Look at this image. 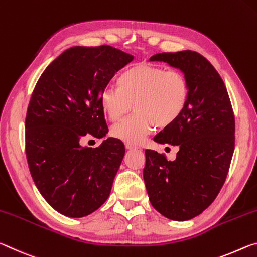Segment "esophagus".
<instances>
[{
  "mask_svg": "<svg viewBox=\"0 0 257 257\" xmlns=\"http://www.w3.org/2000/svg\"><path fill=\"white\" fill-rule=\"evenodd\" d=\"M125 147H126V149H128V150H132V149H139V147L134 146V145H131V144H126V145H125Z\"/></svg>",
  "mask_w": 257,
  "mask_h": 257,
  "instance_id": "esophagus-1",
  "label": "esophagus"
}]
</instances>
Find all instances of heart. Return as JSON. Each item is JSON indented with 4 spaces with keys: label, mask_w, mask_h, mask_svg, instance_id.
<instances>
[{
    "label": "heart",
    "mask_w": 257,
    "mask_h": 257,
    "mask_svg": "<svg viewBox=\"0 0 257 257\" xmlns=\"http://www.w3.org/2000/svg\"><path fill=\"white\" fill-rule=\"evenodd\" d=\"M189 101V83L179 70H166L153 64H137L117 77V89L101 91L99 102L108 119L115 121L130 111H136L111 127V136L138 145L155 126L165 128L174 124Z\"/></svg>",
    "instance_id": "1"
}]
</instances>
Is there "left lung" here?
<instances>
[{
    "mask_svg": "<svg viewBox=\"0 0 257 257\" xmlns=\"http://www.w3.org/2000/svg\"><path fill=\"white\" fill-rule=\"evenodd\" d=\"M182 71L189 101L180 118L159 132L157 144L178 146L175 161L147 149L144 180L153 207L173 221L191 220L211 205L223 187L234 150V116L216 69L198 52L155 54Z\"/></svg>",
    "mask_w": 257,
    "mask_h": 257,
    "instance_id": "obj_1",
    "label": "left lung"
}]
</instances>
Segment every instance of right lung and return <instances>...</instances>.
I'll return each mask as SVG.
<instances>
[{
  "mask_svg": "<svg viewBox=\"0 0 257 257\" xmlns=\"http://www.w3.org/2000/svg\"><path fill=\"white\" fill-rule=\"evenodd\" d=\"M133 56L109 45L73 46L41 75L26 116V156L35 186L62 215L83 217L110 195L125 155L116 138L98 148L79 144L108 133L99 96Z\"/></svg>",
  "mask_w": 257,
  "mask_h": 257,
  "instance_id": "right-lung-1",
  "label": "right lung"
}]
</instances>
